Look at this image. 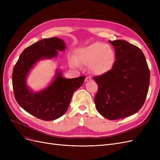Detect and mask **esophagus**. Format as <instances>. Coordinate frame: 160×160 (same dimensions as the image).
Returning <instances> with one entry per match:
<instances>
[{
    "instance_id": "esophagus-1",
    "label": "esophagus",
    "mask_w": 160,
    "mask_h": 160,
    "mask_svg": "<svg viewBox=\"0 0 160 160\" xmlns=\"http://www.w3.org/2000/svg\"><path fill=\"white\" fill-rule=\"evenodd\" d=\"M91 79V77H86V78H85V81H90Z\"/></svg>"
}]
</instances>
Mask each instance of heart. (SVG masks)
I'll return each instance as SVG.
<instances>
[{"instance_id": "1", "label": "heart", "mask_w": 160, "mask_h": 160, "mask_svg": "<svg viewBox=\"0 0 160 160\" xmlns=\"http://www.w3.org/2000/svg\"><path fill=\"white\" fill-rule=\"evenodd\" d=\"M72 66L89 65L90 70L96 75H104L114 66L115 53L113 48L102 42H97L77 50Z\"/></svg>"}]
</instances>
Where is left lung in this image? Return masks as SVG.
I'll list each match as a JSON object with an SVG mask.
<instances>
[{
  "label": "left lung",
  "instance_id": "obj_1",
  "mask_svg": "<svg viewBox=\"0 0 160 160\" xmlns=\"http://www.w3.org/2000/svg\"><path fill=\"white\" fill-rule=\"evenodd\" d=\"M115 51L114 66L106 74L94 77L98 85L95 97L98 112L109 120L132 115L142 108L149 89L150 72L142 50L126 41H109Z\"/></svg>",
  "mask_w": 160,
  "mask_h": 160
}]
</instances>
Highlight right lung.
I'll return each mask as SVG.
<instances>
[{"label": "right lung", "instance_id": "add662e5", "mask_svg": "<svg viewBox=\"0 0 160 160\" xmlns=\"http://www.w3.org/2000/svg\"><path fill=\"white\" fill-rule=\"evenodd\" d=\"M65 42L57 37L44 38L22 51L12 72L14 98L18 105L27 112L44 120L52 121L63 115L69 108L75 91L83 85L85 76L65 79L60 71H57L55 79L47 88L35 93L26 83L28 72L37 62L57 56V51L65 49Z\"/></svg>", "mask_w": 160, "mask_h": 160}]
</instances>
